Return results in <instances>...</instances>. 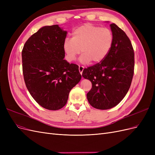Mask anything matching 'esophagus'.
<instances>
[{
  "mask_svg": "<svg viewBox=\"0 0 155 155\" xmlns=\"http://www.w3.org/2000/svg\"><path fill=\"white\" fill-rule=\"evenodd\" d=\"M83 70H84V67H82V66H79V72H80L81 74H82Z\"/></svg>",
  "mask_w": 155,
  "mask_h": 155,
  "instance_id": "1",
  "label": "esophagus"
}]
</instances>
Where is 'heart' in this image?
Here are the masks:
<instances>
[{
  "mask_svg": "<svg viewBox=\"0 0 155 155\" xmlns=\"http://www.w3.org/2000/svg\"><path fill=\"white\" fill-rule=\"evenodd\" d=\"M72 39L66 38L63 43L65 58L72 62L81 51L79 61L98 63L109 54L113 43L112 31L107 28L86 24L73 30Z\"/></svg>",
  "mask_w": 155,
  "mask_h": 155,
  "instance_id": "b5f03b06",
  "label": "heart"
}]
</instances>
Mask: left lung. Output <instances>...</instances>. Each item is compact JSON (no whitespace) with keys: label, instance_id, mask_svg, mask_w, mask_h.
Masks as SVG:
<instances>
[{"label":"left lung","instance_id":"8db88e82","mask_svg":"<svg viewBox=\"0 0 155 155\" xmlns=\"http://www.w3.org/2000/svg\"><path fill=\"white\" fill-rule=\"evenodd\" d=\"M113 43L104 60L83 70L82 76L90 80L92 88L87 97L97 109L107 110L118 105L130 88L134 74V54L125 33L110 25Z\"/></svg>","mask_w":155,"mask_h":155}]
</instances>
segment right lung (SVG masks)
<instances>
[{
	"mask_svg": "<svg viewBox=\"0 0 155 155\" xmlns=\"http://www.w3.org/2000/svg\"><path fill=\"white\" fill-rule=\"evenodd\" d=\"M67 34L58 25L43 26L27 40L22 51L26 86L37 104L48 110L66 105L70 91L81 79L78 65L64 59Z\"/></svg>",
	"mask_w": 155,
	"mask_h": 155,
	"instance_id": "right-lung-1",
	"label": "right lung"
}]
</instances>
